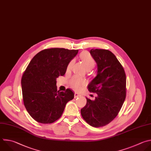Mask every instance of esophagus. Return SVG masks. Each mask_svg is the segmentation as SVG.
Masks as SVG:
<instances>
[{
    "label": "esophagus",
    "mask_w": 151,
    "mask_h": 151,
    "mask_svg": "<svg viewBox=\"0 0 151 151\" xmlns=\"http://www.w3.org/2000/svg\"><path fill=\"white\" fill-rule=\"evenodd\" d=\"M81 95H79V94H78V93H75V94H74V98H78V97H80Z\"/></svg>",
    "instance_id": "esophagus-1"
}]
</instances>
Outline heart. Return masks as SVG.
<instances>
[{"label":"heart","instance_id":"b5f03b06","mask_svg":"<svg viewBox=\"0 0 151 151\" xmlns=\"http://www.w3.org/2000/svg\"><path fill=\"white\" fill-rule=\"evenodd\" d=\"M79 58L82 60V63H83L86 70H90L95 66V60L88 52H83L81 53L79 55ZM72 64V61H71L69 63V64L67 67L68 71L70 70ZM85 84V81L78 76H73L69 81L70 86L76 91H80Z\"/></svg>","mask_w":151,"mask_h":151}]
</instances>
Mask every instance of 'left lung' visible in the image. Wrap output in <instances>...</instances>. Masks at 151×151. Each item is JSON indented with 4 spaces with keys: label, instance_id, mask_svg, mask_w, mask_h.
<instances>
[{
    "label": "left lung",
    "instance_id": "left-lung-1",
    "mask_svg": "<svg viewBox=\"0 0 151 151\" xmlns=\"http://www.w3.org/2000/svg\"><path fill=\"white\" fill-rule=\"evenodd\" d=\"M90 54L98 70L88 88L98 96L93 101L86 98L81 113L87 123L99 127L110 123L119 114L126 98V76L123 67L109 50L91 49Z\"/></svg>",
    "mask_w": 151,
    "mask_h": 151
}]
</instances>
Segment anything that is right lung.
Returning <instances> with one entry per match:
<instances>
[{"label": "right lung", "instance_id": "obj_1", "mask_svg": "<svg viewBox=\"0 0 151 151\" xmlns=\"http://www.w3.org/2000/svg\"><path fill=\"white\" fill-rule=\"evenodd\" d=\"M78 50L52 48L42 50L31 60L21 79L25 107L37 122L52 123L62 115L67 103L74 98L69 89L57 90L56 78L63 76Z\"/></svg>", "mask_w": 151, "mask_h": 151}]
</instances>
